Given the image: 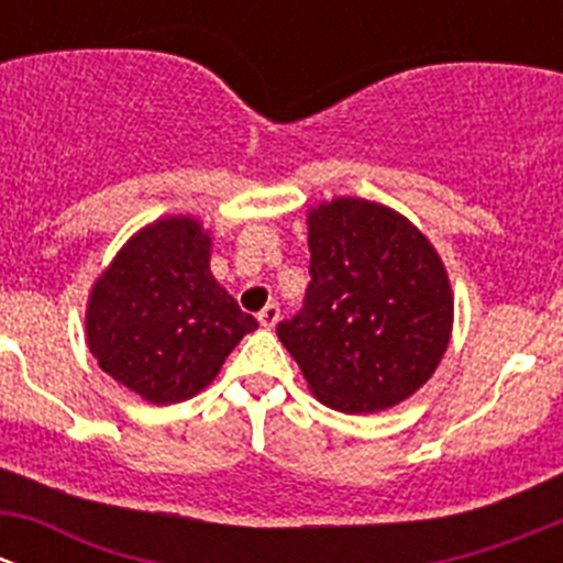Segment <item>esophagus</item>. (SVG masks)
Wrapping results in <instances>:
<instances>
[{"mask_svg": "<svg viewBox=\"0 0 563 563\" xmlns=\"http://www.w3.org/2000/svg\"><path fill=\"white\" fill-rule=\"evenodd\" d=\"M258 321H261V327H264V329L275 327V323L280 321V305H277V302L266 305V308L258 313Z\"/></svg>", "mask_w": 563, "mask_h": 563, "instance_id": "obj_1", "label": "esophagus"}]
</instances>
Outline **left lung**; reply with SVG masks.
<instances>
[{
    "instance_id": "obj_1",
    "label": "left lung",
    "mask_w": 563,
    "mask_h": 563,
    "mask_svg": "<svg viewBox=\"0 0 563 563\" xmlns=\"http://www.w3.org/2000/svg\"><path fill=\"white\" fill-rule=\"evenodd\" d=\"M310 283L277 338L323 406L373 413L413 395L452 332L450 277L395 209L338 198L308 214Z\"/></svg>"
}]
</instances>
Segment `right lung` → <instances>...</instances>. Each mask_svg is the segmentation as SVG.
<instances>
[{
  "mask_svg": "<svg viewBox=\"0 0 563 563\" xmlns=\"http://www.w3.org/2000/svg\"><path fill=\"white\" fill-rule=\"evenodd\" d=\"M209 234L166 218L133 236L95 283L87 338L113 382L155 406L201 391L258 329L209 272Z\"/></svg>",
  "mask_w": 563,
  "mask_h": 563,
  "instance_id": "right-lung-1",
  "label": "right lung"
}]
</instances>
